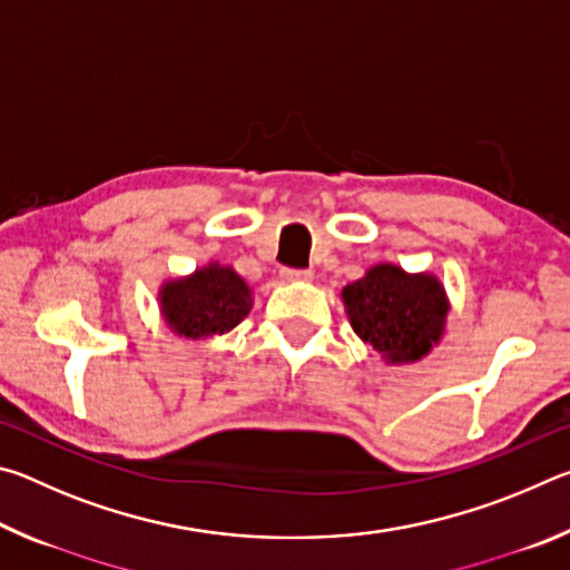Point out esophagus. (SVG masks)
Instances as JSON below:
<instances>
[{
	"label": "esophagus",
	"mask_w": 570,
	"mask_h": 570,
	"mask_svg": "<svg viewBox=\"0 0 570 570\" xmlns=\"http://www.w3.org/2000/svg\"><path fill=\"white\" fill-rule=\"evenodd\" d=\"M314 278V274L312 272H306V268H282V282H288V284H294V282H312Z\"/></svg>",
	"instance_id": "esophagus-1"
}]
</instances>
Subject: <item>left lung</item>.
<instances>
[{
	"label": "left lung",
	"instance_id": "obj_1",
	"mask_svg": "<svg viewBox=\"0 0 570 570\" xmlns=\"http://www.w3.org/2000/svg\"><path fill=\"white\" fill-rule=\"evenodd\" d=\"M342 302L354 334L387 364L420 362L445 334L450 298L435 274L377 264L342 288Z\"/></svg>",
	"mask_w": 570,
	"mask_h": 570
}]
</instances>
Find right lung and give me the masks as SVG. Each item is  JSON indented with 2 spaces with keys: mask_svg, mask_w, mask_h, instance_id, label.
<instances>
[{
  "mask_svg": "<svg viewBox=\"0 0 570 570\" xmlns=\"http://www.w3.org/2000/svg\"><path fill=\"white\" fill-rule=\"evenodd\" d=\"M158 306L173 334L186 340H210L244 322L254 306V296L234 268L210 262L188 276L163 282Z\"/></svg>",
  "mask_w": 570,
  "mask_h": 570,
  "instance_id": "1",
  "label": "right lung"
}]
</instances>
